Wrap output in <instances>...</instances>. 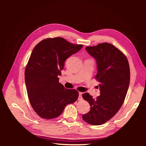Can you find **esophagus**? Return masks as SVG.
<instances>
[{"mask_svg":"<svg viewBox=\"0 0 146 146\" xmlns=\"http://www.w3.org/2000/svg\"><path fill=\"white\" fill-rule=\"evenodd\" d=\"M82 94H83V93H82V92H79V97H78V99L79 100H82Z\"/></svg>","mask_w":146,"mask_h":146,"instance_id":"34e87169","label":"esophagus"}]
</instances>
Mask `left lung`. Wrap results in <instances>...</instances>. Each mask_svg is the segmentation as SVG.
<instances>
[{"label": "left lung", "mask_w": 146, "mask_h": 146, "mask_svg": "<svg viewBox=\"0 0 146 146\" xmlns=\"http://www.w3.org/2000/svg\"><path fill=\"white\" fill-rule=\"evenodd\" d=\"M86 50L96 61L95 78L100 95L94 99L88 93L82 95L90 106L82 118L89 124L99 125L112 118L123 104L130 80L129 66L126 56L111 44H99Z\"/></svg>", "instance_id": "8db88e82"}]
</instances>
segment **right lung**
Returning <instances> with one entry per match:
<instances>
[{
    "mask_svg": "<svg viewBox=\"0 0 146 146\" xmlns=\"http://www.w3.org/2000/svg\"><path fill=\"white\" fill-rule=\"evenodd\" d=\"M83 45L70 43L61 37L47 38L33 50L25 71L31 105L40 117L52 119L63 113L66 106L77 101L79 92L59 83L65 60L79 51Z\"/></svg>",
    "mask_w": 146,
    "mask_h": 146,
    "instance_id": "obj_1",
    "label": "right lung"
}]
</instances>
